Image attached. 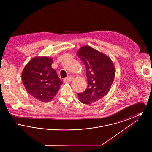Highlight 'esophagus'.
Masks as SVG:
<instances>
[{
	"mask_svg": "<svg viewBox=\"0 0 152 152\" xmlns=\"http://www.w3.org/2000/svg\"><path fill=\"white\" fill-rule=\"evenodd\" d=\"M73 79V77H66V78H65L64 80V83H69V82H71V81H72Z\"/></svg>",
	"mask_w": 152,
	"mask_h": 152,
	"instance_id": "obj_1",
	"label": "esophagus"
}]
</instances>
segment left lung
Here are the masks:
<instances>
[{
  "instance_id": "8db88e82",
  "label": "left lung",
  "mask_w": 152,
  "mask_h": 152,
  "mask_svg": "<svg viewBox=\"0 0 152 152\" xmlns=\"http://www.w3.org/2000/svg\"><path fill=\"white\" fill-rule=\"evenodd\" d=\"M86 68L88 87L77 94L80 101L91 104L100 100L108 93L115 76V68L109 57L88 45L77 52Z\"/></svg>"
}]
</instances>
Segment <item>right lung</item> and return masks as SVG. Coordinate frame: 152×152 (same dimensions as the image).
<instances>
[{"label": "right lung", "mask_w": 152, "mask_h": 152, "mask_svg": "<svg viewBox=\"0 0 152 152\" xmlns=\"http://www.w3.org/2000/svg\"><path fill=\"white\" fill-rule=\"evenodd\" d=\"M53 60L36 56L27 64L22 73V81L32 97L43 102L51 101L63 84L51 65Z\"/></svg>", "instance_id": "obj_1"}]
</instances>
